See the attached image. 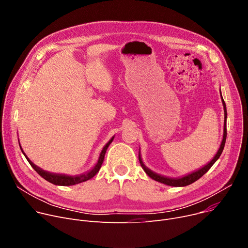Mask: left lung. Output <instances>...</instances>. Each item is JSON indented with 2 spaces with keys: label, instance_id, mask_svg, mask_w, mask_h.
Here are the masks:
<instances>
[{
  "label": "left lung",
  "instance_id": "8db88e82",
  "mask_svg": "<svg viewBox=\"0 0 248 248\" xmlns=\"http://www.w3.org/2000/svg\"><path fill=\"white\" fill-rule=\"evenodd\" d=\"M220 96H221V93H220ZM221 101H222V106H223V110H224V124H223V137H222V140H221V143H220V146L217 152V154L215 155L214 158L207 164L205 165L204 167H202L190 174H187L183 177H180V178H169V177H165V176H162V175H159V174H156L154 173L153 171H151L150 169H148L144 163L142 162V159H141V156H140V153L139 154V159H140V165L142 167V169L144 170V172L150 177L152 178L153 180H155V181L157 182H160V183H163L165 185H168V186H173V187H184V186H188L194 182H196L198 179H200L202 175L206 174L209 169L214 165V163L219 158V156L223 150V147H224V144H226V140H227V117H228V114H227V107H226V103H224L222 97H221Z\"/></svg>",
  "mask_w": 248,
  "mask_h": 248
}]
</instances>
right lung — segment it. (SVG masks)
I'll return each instance as SVG.
<instances>
[{
	"mask_svg": "<svg viewBox=\"0 0 248 248\" xmlns=\"http://www.w3.org/2000/svg\"><path fill=\"white\" fill-rule=\"evenodd\" d=\"M114 138L112 137L108 142L104 146V148L102 149L101 153H100V156H99V159H98V162L97 164L92 168V170H90L84 174H81V175H77V176H68V175H64V174H55V173H50V172H47V171H44L42 170L41 168L37 167L35 164H33L29 158L28 156L26 155V153L24 152V150H22V148L20 147L21 149V152L24 153V155L26 156V158L28 159V161L30 162V164L31 165V167L43 178L46 179V181L54 184V185H58V186H72V185H76V184H79V183H82V182H85L87 181V180L93 178L100 170L103 162H104V158H105V154H106V151L108 147V145L111 143V141L114 140ZM20 146V145H19Z\"/></svg>",
	"mask_w": 248,
	"mask_h": 248,
	"instance_id": "obj_1",
	"label": "right lung"
}]
</instances>
